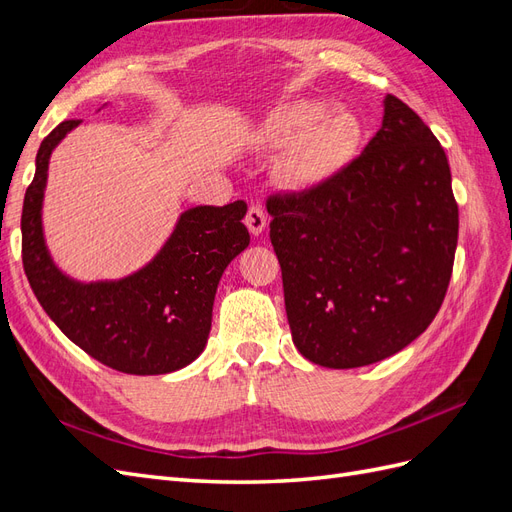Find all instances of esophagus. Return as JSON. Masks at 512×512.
<instances>
[{
	"label": "esophagus",
	"instance_id": "1",
	"mask_svg": "<svg viewBox=\"0 0 512 512\" xmlns=\"http://www.w3.org/2000/svg\"><path fill=\"white\" fill-rule=\"evenodd\" d=\"M245 226L250 228V232L254 237L262 235L267 228V213H265V207L262 205H252L250 209H247V215H245Z\"/></svg>",
	"mask_w": 512,
	"mask_h": 512
}]
</instances>
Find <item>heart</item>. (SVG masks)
<instances>
[{
	"instance_id": "b5f03b06",
	"label": "heart",
	"mask_w": 512,
	"mask_h": 512,
	"mask_svg": "<svg viewBox=\"0 0 512 512\" xmlns=\"http://www.w3.org/2000/svg\"><path fill=\"white\" fill-rule=\"evenodd\" d=\"M260 141L286 151L280 175L288 188L312 192L352 164L363 143V121L348 106L327 108L320 100L299 98L277 106L262 121Z\"/></svg>"
}]
</instances>
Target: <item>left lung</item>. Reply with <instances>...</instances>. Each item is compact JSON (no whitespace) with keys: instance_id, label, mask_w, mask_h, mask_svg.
Instances as JSON below:
<instances>
[{"instance_id":"8db88e82","label":"left lung","mask_w":512,"mask_h":512,"mask_svg":"<svg viewBox=\"0 0 512 512\" xmlns=\"http://www.w3.org/2000/svg\"><path fill=\"white\" fill-rule=\"evenodd\" d=\"M382 106V128L335 181L267 203L292 342L331 369L404 350L451 282L459 211L446 153L410 106Z\"/></svg>"}]
</instances>
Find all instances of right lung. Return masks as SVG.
Returning a JSON list of instances; mask_svg holds the SVG:
<instances>
[{"instance_id":"add662e5","label":"right lung","mask_w":512,"mask_h":512,"mask_svg":"<svg viewBox=\"0 0 512 512\" xmlns=\"http://www.w3.org/2000/svg\"><path fill=\"white\" fill-rule=\"evenodd\" d=\"M79 126L81 119L61 121L38 149L21 215L29 286L61 333L96 361L136 376L183 369L207 346L222 273L250 245L243 224L247 205L237 200L185 209L141 269L119 280H74L46 245L42 205L53 151Z\"/></svg>"}]
</instances>
